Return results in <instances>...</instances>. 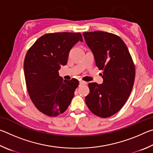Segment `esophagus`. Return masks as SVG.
I'll list each match as a JSON object with an SVG mask.
<instances>
[{"label": "esophagus", "instance_id": "1", "mask_svg": "<svg viewBox=\"0 0 153 153\" xmlns=\"http://www.w3.org/2000/svg\"><path fill=\"white\" fill-rule=\"evenodd\" d=\"M87 84V82H84V81H79V85H86Z\"/></svg>", "mask_w": 153, "mask_h": 153}]
</instances>
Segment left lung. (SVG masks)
<instances>
[{
    "instance_id": "left-lung-1",
    "label": "left lung",
    "mask_w": 153,
    "mask_h": 153,
    "mask_svg": "<svg viewBox=\"0 0 153 153\" xmlns=\"http://www.w3.org/2000/svg\"><path fill=\"white\" fill-rule=\"evenodd\" d=\"M94 54L96 65L102 71L103 83H89L86 103L92 113L109 117L125 105L134 86L135 65L128 48L120 37L102 31L83 33Z\"/></svg>"
}]
</instances>
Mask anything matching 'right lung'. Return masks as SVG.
I'll return each instance as SVG.
<instances>
[{
    "instance_id": "right-lung-1",
    "label": "right lung",
    "mask_w": 153,
    "mask_h": 153,
    "mask_svg": "<svg viewBox=\"0 0 153 153\" xmlns=\"http://www.w3.org/2000/svg\"><path fill=\"white\" fill-rule=\"evenodd\" d=\"M80 33L56 32L43 35L27 51L24 75L28 94L35 107L50 117L64 113L79 85L76 79L63 80L59 76L69 53L78 42Z\"/></svg>"
}]
</instances>
